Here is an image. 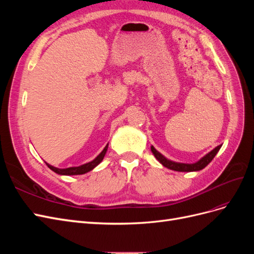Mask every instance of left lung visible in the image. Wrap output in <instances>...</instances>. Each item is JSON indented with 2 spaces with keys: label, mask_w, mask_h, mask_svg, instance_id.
<instances>
[{
  "label": "left lung",
  "mask_w": 254,
  "mask_h": 254,
  "mask_svg": "<svg viewBox=\"0 0 254 254\" xmlns=\"http://www.w3.org/2000/svg\"><path fill=\"white\" fill-rule=\"evenodd\" d=\"M221 147V145H218L217 147H215L213 150L210 152H207L205 156H203L201 159H199L197 162L195 163H180V162H175V161H172L170 159H167L164 157L162 153L159 152L153 146L151 145V152L153 153V156L156 157V159L159 161V162L162 164L163 166L170 168L172 171L176 172H198L201 171L203 168L209 164L211 161L214 159V157L216 156V153L219 151Z\"/></svg>",
  "instance_id": "left-lung-1"
}]
</instances>
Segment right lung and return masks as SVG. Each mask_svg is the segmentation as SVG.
Wrapping results in <instances>:
<instances>
[{
    "mask_svg": "<svg viewBox=\"0 0 254 254\" xmlns=\"http://www.w3.org/2000/svg\"><path fill=\"white\" fill-rule=\"evenodd\" d=\"M108 145H109V143L105 146V148L102 150V152L99 153V155H98L95 159L90 161V162H88V163H84V164H82V165H79V166H71V167H66V168H58V167L53 166V165H51V164H49V163H47V162H45V163H47V165L49 166V168H51V170H52L54 173H56V174L61 175V176L83 175V174L91 172L92 170H94V168H95L99 163L102 162L104 157H105V155H106L107 150H108Z\"/></svg>",
    "mask_w": 254,
    "mask_h": 254,
    "instance_id": "add662e5",
    "label": "right lung"
}]
</instances>
